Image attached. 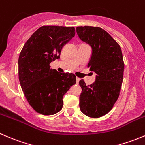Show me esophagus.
Masks as SVG:
<instances>
[{
  "instance_id": "esophagus-1",
  "label": "esophagus",
  "mask_w": 145,
  "mask_h": 145,
  "mask_svg": "<svg viewBox=\"0 0 145 145\" xmlns=\"http://www.w3.org/2000/svg\"><path fill=\"white\" fill-rule=\"evenodd\" d=\"M79 80H80V78H79V77H76V83H77V84H79Z\"/></svg>"
}]
</instances>
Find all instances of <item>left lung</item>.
I'll return each instance as SVG.
<instances>
[{
  "label": "left lung",
  "mask_w": 145,
  "mask_h": 145,
  "mask_svg": "<svg viewBox=\"0 0 145 145\" xmlns=\"http://www.w3.org/2000/svg\"><path fill=\"white\" fill-rule=\"evenodd\" d=\"M76 32L79 38L91 47L88 67L96 74L95 81L90 86L86 85L83 79L79 81V108L86 116L99 118L112 109L119 97L124 68L122 50L100 27L81 26Z\"/></svg>",
  "instance_id": "obj_1"
}]
</instances>
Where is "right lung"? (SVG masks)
<instances>
[{
    "mask_svg": "<svg viewBox=\"0 0 145 145\" xmlns=\"http://www.w3.org/2000/svg\"><path fill=\"white\" fill-rule=\"evenodd\" d=\"M75 35L73 27L42 26L25 43L18 58L23 93L37 113L53 115L63 107V97L76 83L72 73L59 72L50 63L59 59L63 46Z\"/></svg>",
    "mask_w": 145,
    "mask_h": 145,
    "instance_id": "add662e5",
    "label": "right lung"
}]
</instances>
